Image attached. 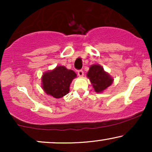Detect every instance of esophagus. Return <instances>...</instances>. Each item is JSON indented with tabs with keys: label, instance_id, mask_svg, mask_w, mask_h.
<instances>
[{
	"label": "esophagus",
	"instance_id": "obj_1",
	"mask_svg": "<svg viewBox=\"0 0 152 152\" xmlns=\"http://www.w3.org/2000/svg\"><path fill=\"white\" fill-rule=\"evenodd\" d=\"M83 71H82V70H78V76H79V77H83Z\"/></svg>",
	"mask_w": 152,
	"mask_h": 152
}]
</instances>
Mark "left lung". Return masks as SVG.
I'll return each mask as SVG.
<instances>
[{"mask_svg": "<svg viewBox=\"0 0 152 152\" xmlns=\"http://www.w3.org/2000/svg\"><path fill=\"white\" fill-rule=\"evenodd\" d=\"M87 77L89 78L94 91L97 93H102L113 83V79L110 75L104 70V68L99 64H94L89 68Z\"/></svg>", "mask_w": 152, "mask_h": 152, "instance_id": "1", "label": "left lung"}]
</instances>
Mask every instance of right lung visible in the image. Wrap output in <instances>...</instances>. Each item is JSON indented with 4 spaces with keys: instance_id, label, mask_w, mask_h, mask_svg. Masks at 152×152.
Here are the masks:
<instances>
[{
    "instance_id": "1",
    "label": "right lung",
    "mask_w": 152,
    "mask_h": 152,
    "mask_svg": "<svg viewBox=\"0 0 152 152\" xmlns=\"http://www.w3.org/2000/svg\"><path fill=\"white\" fill-rule=\"evenodd\" d=\"M76 77L74 71L67 69L65 66H58L53 70L43 74L42 88L47 94L54 98H61L69 94L71 81Z\"/></svg>"
}]
</instances>
